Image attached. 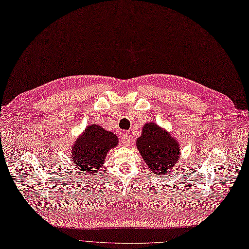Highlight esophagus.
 I'll return each mask as SVG.
<instances>
[{
  "mask_svg": "<svg viewBox=\"0 0 249 249\" xmlns=\"http://www.w3.org/2000/svg\"><path fill=\"white\" fill-rule=\"evenodd\" d=\"M122 142L124 143V145L125 146H128L131 142H130V139H129V136L128 135H124L123 138H122Z\"/></svg>",
  "mask_w": 249,
  "mask_h": 249,
  "instance_id": "obj_1",
  "label": "esophagus"
}]
</instances>
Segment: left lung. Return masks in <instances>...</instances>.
Masks as SVG:
<instances>
[{
  "label": "left lung",
  "mask_w": 249,
  "mask_h": 249,
  "mask_svg": "<svg viewBox=\"0 0 249 249\" xmlns=\"http://www.w3.org/2000/svg\"><path fill=\"white\" fill-rule=\"evenodd\" d=\"M137 147L148 169L156 175L168 173L179 159V143L154 123L143 126Z\"/></svg>",
  "instance_id": "obj_1"
}]
</instances>
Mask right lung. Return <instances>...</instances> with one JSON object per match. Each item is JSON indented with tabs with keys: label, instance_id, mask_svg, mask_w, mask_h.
<instances>
[{
	"label": "right lung",
	"instance_id": "obj_1",
	"mask_svg": "<svg viewBox=\"0 0 249 249\" xmlns=\"http://www.w3.org/2000/svg\"><path fill=\"white\" fill-rule=\"evenodd\" d=\"M119 139L97 124L89 125L71 147V160L79 170L95 175L106 160L107 151L116 146Z\"/></svg>",
	"mask_w": 249,
	"mask_h": 249
}]
</instances>
